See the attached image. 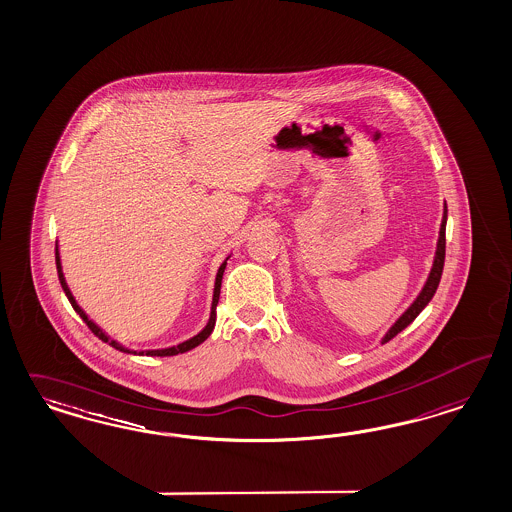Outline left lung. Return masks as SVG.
<instances>
[{"label":"left lung","instance_id":"obj_1","mask_svg":"<svg viewBox=\"0 0 512 512\" xmlns=\"http://www.w3.org/2000/svg\"><path fill=\"white\" fill-rule=\"evenodd\" d=\"M446 213H448V210H446V204H444V215H442L441 234H439V244H437V253H435V263H433L427 282L423 285L422 293L418 295V299L412 302V306L406 310L405 314L395 321V325L389 329L388 335L382 338V344H386L393 336L399 335L405 327H408L414 319L418 318V314L429 304V300L433 299V295L439 287L442 268H444V255H446Z\"/></svg>","mask_w":512,"mask_h":512}]
</instances>
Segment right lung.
<instances>
[{
	"mask_svg": "<svg viewBox=\"0 0 512 512\" xmlns=\"http://www.w3.org/2000/svg\"><path fill=\"white\" fill-rule=\"evenodd\" d=\"M225 266H227V261L223 263V265L219 266V272H217V278H215V289H213V302H212V314H210V321H208V325L198 333V335L193 336L191 340H187V342H181V344H177L174 348H166V350H149V352H134V350H128V348H123L121 344H117L115 340H109V336L96 325V323H92L90 321L89 316L79 308V304L75 302L73 299V295H71L70 289H68V285H66V280H64V274H62V265H60V257H58V249H56V270H58V280L62 283V289H64V293H66V297L71 302V306H73V310L81 316V319L89 325L90 331L94 333V335L98 336L102 342H107L109 346H113V348H117V350H121V352L126 353H134V355H157V357H166V355H177V353H185L189 352V350H193L196 348L198 344H202L208 336L212 335L213 327H215V308H217V302H219V293H221V280H223V272H225Z\"/></svg>",
	"mask_w": 512,
	"mask_h": 512,
	"instance_id": "obj_1",
	"label": "right lung"
}]
</instances>
